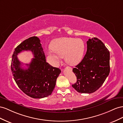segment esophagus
<instances>
[{"mask_svg": "<svg viewBox=\"0 0 123 123\" xmlns=\"http://www.w3.org/2000/svg\"><path fill=\"white\" fill-rule=\"evenodd\" d=\"M67 68H68V69L69 70H70V71H72V68L71 67H68V66Z\"/></svg>", "mask_w": 123, "mask_h": 123, "instance_id": "obj_1", "label": "esophagus"}]
</instances>
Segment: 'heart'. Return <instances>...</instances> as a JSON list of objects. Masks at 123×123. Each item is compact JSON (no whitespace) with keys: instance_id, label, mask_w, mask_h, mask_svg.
I'll return each mask as SVG.
<instances>
[{"instance_id":"1","label":"heart","mask_w":123,"mask_h":123,"mask_svg":"<svg viewBox=\"0 0 123 123\" xmlns=\"http://www.w3.org/2000/svg\"><path fill=\"white\" fill-rule=\"evenodd\" d=\"M85 47V43L80 38L61 37L52 42L51 48L53 51H49L48 55L55 63L59 61V57H64L68 64L75 65L82 60Z\"/></svg>"}]
</instances>
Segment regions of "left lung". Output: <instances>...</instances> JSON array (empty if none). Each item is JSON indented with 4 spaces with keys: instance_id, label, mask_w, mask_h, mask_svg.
I'll use <instances>...</instances> for the list:
<instances>
[{
    "instance_id": "obj_1",
    "label": "left lung",
    "mask_w": 123,
    "mask_h": 123,
    "mask_svg": "<svg viewBox=\"0 0 123 123\" xmlns=\"http://www.w3.org/2000/svg\"><path fill=\"white\" fill-rule=\"evenodd\" d=\"M87 51L82 60L73 69L77 82L72 85L77 92L92 93L103 85L110 73V52L98 38L86 42Z\"/></svg>"
}]
</instances>
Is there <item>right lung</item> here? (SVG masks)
I'll use <instances>...</instances> for the list:
<instances>
[{
	"instance_id": "add662e5",
	"label": "right lung",
	"mask_w": 123,
	"mask_h": 123,
	"mask_svg": "<svg viewBox=\"0 0 123 123\" xmlns=\"http://www.w3.org/2000/svg\"><path fill=\"white\" fill-rule=\"evenodd\" d=\"M25 50L31 51L35 58L30 64H26L28 68L24 69L17 55ZM11 68L14 79L19 88L34 98H42L50 95L61 73L59 68L52 67L46 62L43 49L37 37L27 38L15 48Z\"/></svg>"
}]
</instances>
